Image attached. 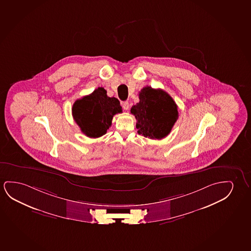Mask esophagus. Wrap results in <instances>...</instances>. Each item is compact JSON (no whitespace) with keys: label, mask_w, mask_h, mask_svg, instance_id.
Instances as JSON below:
<instances>
[{"label":"esophagus","mask_w":251,"mask_h":251,"mask_svg":"<svg viewBox=\"0 0 251 251\" xmlns=\"http://www.w3.org/2000/svg\"><path fill=\"white\" fill-rule=\"evenodd\" d=\"M122 106H123L124 110H127L128 108H129V104H128V102H127V101H126V102H122Z\"/></svg>","instance_id":"34e87169"}]
</instances>
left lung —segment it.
Returning a JSON list of instances; mask_svg holds the SVG:
<instances>
[{"mask_svg": "<svg viewBox=\"0 0 251 251\" xmlns=\"http://www.w3.org/2000/svg\"><path fill=\"white\" fill-rule=\"evenodd\" d=\"M140 102L132 106L139 135L154 140L169 135L178 119V106L171 96L161 89L146 86L139 92Z\"/></svg>", "mask_w": 251, "mask_h": 251, "instance_id": "8db88e82", "label": "left lung"}]
</instances>
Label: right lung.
<instances>
[{
    "label": "right lung",
    "instance_id": "right-lung-1",
    "mask_svg": "<svg viewBox=\"0 0 251 251\" xmlns=\"http://www.w3.org/2000/svg\"><path fill=\"white\" fill-rule=\"evenodd\" d=\"M122 112L118 99L108 97L102 87L77 99L73 106L74 120L84 135L91 138H98L106 134L111 126L113 116Z\"/></svg>",
    "mask_w": 251,
    "mask_h": 251
}]
</instances>
